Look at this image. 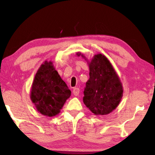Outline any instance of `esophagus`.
I'll return each mask as SVG.
<instances>
[{"label":"esophagus","mask_w":155,"mask_h":155,"mask_svg":"<svg viewBox=\"0 0 155 155\" xmlns=\"http://www.w3.org/2000/svg\"><path fill=\"white\" fill-rule=\"evenodd\" d=\"M79 91H80L79 89L77 88V87H75V88L73 89L72 92H73V94H74L75 96H77L78 95V94H79Z\"/></svg>","instance_id":"esophagus-1"}]
</instances>
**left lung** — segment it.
I'll use <instances>...</instances> for the list:
<instances>
[{"label":"left lung","instance_id":"8db88e82","mask_svg":"<svg viewBox=\"0 0 155 155\" xmlns=\"http://www.w3.org/2000/svg\"><path fill=\"white\" fill-rule=\"evenodd\" d=\"M78 56L81 53H77ZM81 56L84 57L83 54ZM90 79L84 90L83 103L94 115H107L118 106L123 96L122 84L107 57L97 54L89 62Z\"/></svg>","mask_w":155,"mask_h":155}]
</instances>
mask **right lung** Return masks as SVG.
I'll return each instance as SVG.
<instances>
[{
	"label": "right lung",
	"instance_id": "add662e5",
	"mask_svg": "<svg viewBox=\"0 0 155 155\" xmlns=\"http://www.w3.org/2000/svg\"><path fill=\"white\" fill-rule=\"evenodd\" d=\"M71 91L52 65L46 61L41 64L34 78L31 99L38 112L48 117L59 114Z\"/></svg>",
	"mask_w": 155,
	"mask_h": 155
}]
</instances>
